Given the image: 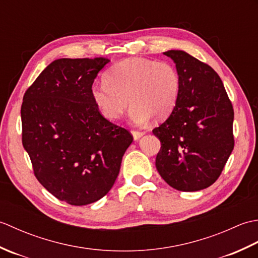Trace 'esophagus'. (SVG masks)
Segmentation results:
<instances>
[{"instance_id": "34e87169", "label": "esophagus", "mask_w": 258, "mask_h": 258, "mask_svg": "<svg viewBox=\"0 0 258 258\" xmlns=\"http://www.w3.org/2000/svg\"><path fill=\"white\" fill-rule=\"evenodd\" d=\"M132 135H133V139L134 141H139L142 136L144 135L143 132H139V131H132Z\"/></svg>"}]
</instances>
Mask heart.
Here are the masks:
<instances>
[{
	"label": "heart",
	"mask_w": 258,
	"mask_h": 258,
	"mask_svg": "<svg viewBox=\"0 0 258 258\" xmlns=\"http://www.w3.org/2000/svg\"><path fill=\"white\" fill-rule=\"evenodd\" d=\"M104 83L92 86L93 101L104 117L118 119L130 105L131 119L145 124L151 117L161 120L172 113L180 90V78L172 63L133 57L109 69Z\"/></svg>",
	"instance_id": "b5f03b06"
}]
</instances>
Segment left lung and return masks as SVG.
Masks as SVG:
<instances>
[{"label":"left lung","mask_w":258,"mask_h":258,"mask_svg":"<svg viewBox=\"0 0 258 258\" xmlns=\"http://www.w3.org/2000/svg\"><path fill=\"white\" fill-rule=\"evenodd\" d=\"M180 78L176 105L153 134L161 141L155 165L162 178L182 191L215 183L234 149V111L220 76L184 51L163 53Z\"/></svg>","instance_id":"left-lung-1"}]
</instances>
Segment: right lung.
Masks as SVG:
<instances>
[{
	"instance_id": "obj_1",
	"label": "right lung",
	"mask_w": 258,
	"mask_h": 258,
	"mask_svg": "<svg viewBox=\"0 0 258 258\" xmlns=\"http://www.w3.org/2000/svg\"><path fill=\"white\" fill-rule=\"evenodd\" d=\"M109 59L58 58L43 70L23 97L22 143L36 178L59 201L87 205L113 187L128 131L109 122L91 94Z\"/></svg>"
}]
</instances>
